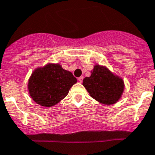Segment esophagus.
I'll use <instances>...</instances> for the list:
<instances>
[{"mask_svg":"<svg viewBox=\"0 0 155 155\" xmlns=\"http://www.w3.org/2000/svg\"><path fill=\"white\" fill-rule=\"evenodd\" d=\"M78 80H79V82H82V80H83V77H82V76H80L79 78H78Z\"/></svg>","mask_w":155,"mask_h":155,"instance_id":"34e87169","label":"esophagus"}]
</instances>
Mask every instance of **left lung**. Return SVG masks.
<instances>
[{
  "label": "left lung",
  "instance_id": "1",
  "mask_svg": "<svg viewBox=\"0 0 155 155\" xmlns=\"http://www.w3.org/2000/svg\"><path fill=\"white\" fill-rule=\"evenodd\" d=\"M82 85L92 98L105 105L117 103L125 89L123 78L100 64L94 66L91 76L83 79Z\"/></svg>",
  "mask_w": 155,
  "mask_h": 155
}]
</instances>
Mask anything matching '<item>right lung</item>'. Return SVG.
Returning a JSON list of instances; mask_svg holds the SVG:
<instances>
[{
	"mask_svg": "<svg viewBox=\"0 0 155 155\" xmlns=\"http://www.w3.org/2000/svg\"><path fill=\"white\" fill-rule=\"evenodd\" d=\"M76 82L73 73L63 69L61 64L49 63L33 70L27 88L35 103L51 107L63 100Z\"/></svg>",
	"mask_w": 155,
	"mask_h": 155,
	"instance_id": "right-lung-1",
	"label": "right lung"
}]
</instances>
